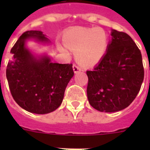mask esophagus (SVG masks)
Segmentation results:
<instances>
[{
    "mask_svg": "<svg viewBox=\"0 0 150 150\" xmlns=\"http://www.w3.org/2000/svg\"><path fill=\"white\" fill-rule=\"evenodd\" d=\"M73 70H74L75 74L79 72V71H81V68H80L79 66L76 65V64H74V65H73Z\"/></svg>",
    "mask_w": 150,
    "mask_h": 150,
    "instance_id": "34e87169",
    "label": "esophagus"
}]
</instances>
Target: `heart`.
Listing matches in <instances>:
<instances>
[{
  "label": "heart",
  "instance_id": "1",
  "mask_svg": "<svg viewBox=\"0 0 150 150\" xmlns=\"http://www.w3.org/2000/svg\"><path fill=\"white\" fill-rule=\"evenodd\" d=\"M64 42L69 49L75 51L77 62L85 66L100 62L108 47L107 33L100 28H73L64 34ZM61 50L63 51L64 49Z\"/></svg>",
  "mask_w": 150,
  "mask_h": 150
}]
</instances>
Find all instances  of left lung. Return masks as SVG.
Masks as SVG:
<instances>
[{
	"label": "left lung",
	"mask_w": 150,
	"mask_h": 150,
	"mask_svg": "<svg viewBox=\"0 0 150 150\" xmlns=\"http://www.w3.org/2000/svg\"><path fill=\"white\" fill-rule=\"evenodd\" d=\"M105 55L91 71L87 97L90 105L100 112H117L134 100L144 81L142 55L126 33L112 30Z\"/></svg>",
	"instance_id": "1"
}]
</instances>
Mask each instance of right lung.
<instances>
[{
    "label": "right lung",
    "instance_id": "obj_1",
    "mask_svg": "<svg viewBox=\"0 0 150 150\" xmlns=\"http://www.w3.org/2000/svg\"><path fill=\"white\" fill-rule=\"evenodd\" d=\"M29 40L50 43L40 30L23 33L11 49L6 75L13 99L24 110L46 114L61 105L64 91L74 76L72 64L52 63L48 55L36 56L27 48Z\"/></svg>",
    "mask_w": 150,
    "mask_h": 150
}]
</instances>
